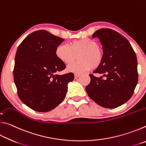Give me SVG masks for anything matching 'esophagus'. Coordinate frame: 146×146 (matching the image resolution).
I'll list each match as a JSON object with an SVG mask.
<instances>
[{"label":"esophagus","mask_w":146,"mask_h":146,"mask_svg":"<svg viewBox=\"0 0 146 146\" xmlns=\"http://www.w3.org/2000/svg\"><path fill=\"white\" fill-rule=\"evenodd\" d=\"M80 76V74H78V73H75V78L76 79L78 77Z\"/></svg>","instance_id":"esophagus-1"}]
</instances>
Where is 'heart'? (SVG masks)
<instances>
[{
	"label": "heart",
	"mask_w": 146,
	"mask_h": 146,
	"mask_svg": "<svg viewBox=\"0 0 146 146\" xmlns=\"http://www.w3.org/2000/svg\"><path fill=\"white\" fill-rule=\"evenodd\" d=\"M55 55L59 60L66 64L75 61L77 56L78 61L68 67V71L82 73L97 69L103 60V52L97 42L90 38H82L70 42L68 46L60 44L55 49Z\"/></svg>",
	"instance_id": "1"
}]
</instances>
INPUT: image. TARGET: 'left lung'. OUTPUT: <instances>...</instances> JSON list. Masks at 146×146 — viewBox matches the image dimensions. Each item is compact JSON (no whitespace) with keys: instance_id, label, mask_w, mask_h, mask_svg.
Instances as JSON below:
<instances>
[{"instance_id":"1","label":"left lung","mask_w":146,"mask_h":146,"mask_svg":"<svg viewBox=\"0 0 146 146\" xmlns=\"http://www.w3.org/2000/svg\"><path fill=\"white\" fill-rule=\"evenodd\" d=\"M92 37L99 38L102 45V62L93 71L102 76L90 74L86 92L102 107L117 108L130 99L137 84V56L127 39L111 29H98Z\"/></svg>"}]
</instances>
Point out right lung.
Returning <instances> with one entry per match:
<instances>
[{"instance_id": "add662e5", "label": "right lung", "mask_w": 146, "mask_h": 146, "mask_svg": "<svg viewBox=\"0 0 146 146\" xmlns=\"http://www.w3.org/2000/svg\"><path fill=\"white\" fill-rule=\"evenodd\" d=\"M64 40L46 30H38L24 38L17 49L14 82L21 100L38 112L49 111L65 98L73 73L58 75L66 64L56 58L55 49Z\"/></svg>"}]
</instances>
